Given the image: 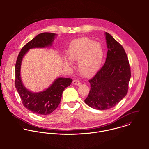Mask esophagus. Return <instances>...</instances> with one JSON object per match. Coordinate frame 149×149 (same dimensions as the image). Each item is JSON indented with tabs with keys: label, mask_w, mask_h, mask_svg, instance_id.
<instances>
[{
	"label": "esophagus",
	"mask_w": 149,
	"mask_h": 149,
	"mask_svg": "<svg viewBox=\"0 0 149 149\" xmlns=\"http://www.w3.org/2000/svg\"><path fill=\"white\" fill-rule=\"evenodd\" d=\"M73 84L76 85H80L81 84V82L80 81H79L78 80H74L73 81Z\"/></svg>",
	"instance_id": "1"
}]
</instances>
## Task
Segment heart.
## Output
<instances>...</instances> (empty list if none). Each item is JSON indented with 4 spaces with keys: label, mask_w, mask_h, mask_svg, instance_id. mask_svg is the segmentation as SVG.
I'll list each match as a JSON object with an SVG mask.
<instances>
[{
    "label": "heart",
    "mask_w": 149,
    "mask_h": 149,
    "mask_svg": "<svg viewBox=\"0 0 149 149\" xmlns=\"http://www.w3.org/2000/svg\"><path fill=\"white\" fill-rule=\"evenodd\" d=\"M66 54L70 61L64 59L65 66H72L70 61H78V68L81 74L89 77L99 69L103 58L104 50L100 43L84 37L73 41Z\"/></svg>",
    "instance_id": "b5f03b06"
}]
</instances>
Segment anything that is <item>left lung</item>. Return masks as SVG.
Instances as JSON below:
<instances>
[{
	"mask_svg": "<svg viewBox=\"0 0 149 149\" xmlns=\"http://www.w3.org/2000/svg\"><path fill=\"white\" fill-rule=\"evenodd\" d=\"M108 52L104 65L89 80L91 89L84 102L98 110L110 109L127 95L131 78L128 57L123 46L106 32Z\"/></svg>",
	"mask_w": 149,
	"mask_h": 149,
	"instance_id": "obj_1",
	"label": "left lung"
}]
</instances>
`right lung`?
Wrapping results in <instances>:
<instances>
[{"mask_svg":"<svg viewBox=\"0 0 149 149\" xmlns=\"http://www.w3.org/2000/svg\"><path fill=\"white\" fill-rule=\"evenodd\" d=\"M55 36L52 33H43L36 36L26 43L21 49L15 64V88L24 107L38 115H49L58 106L65 88L70 85V78L59 77L54 80L48 88L40 92L28 90L22 83L21 77L22 61L28 50L33 48H44L52 45Z\"/></svg>","mask_w":149,"mask_h":149,"instance_id":"right-lung-1","label":"right lung"}]
</instances>
